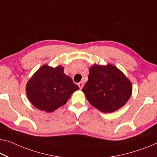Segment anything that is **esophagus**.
<instances>
[{
    "mask_svg": "<svg viewBox=\"0 0 157 157\" xmlns=\"http://www.w3.org/2000/svg\"><path fill=\"white\" fill-rule=\"evenodd\" d=\"M78 86L79 87V88L82 89V88H83V82H82V81L79 82V83H78Z\"/></svg>",
    "mask_w": 157,
    "mask_h": 157,
    "instance_id": "34e87169",
    "label": "esophagus"
}]
</instances>
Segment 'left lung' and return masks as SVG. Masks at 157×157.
<instances>
[{"label": "left lung", "instance_id": "left-lung-1", "mask_svg": "<svg viewBox=\"0 0 157 157\" xmlns=\"http://www.w3.org/2000/svg\"><path fill=\"white\" fill-rule=\"evenodd\" d=\"M93 107L104 113L119 109L131 98V81L112 64H95L89 68L88 80L82 89Z\"/></svg>", "mask_w": 157, "mask_h": 157}]
</instances>
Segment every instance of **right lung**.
Wrapping results in <instances>:
<instances>
[{
    "mask_svg": "<svg viewBox=\"0 0 157 157\" xmlns=\"http://www.w3.org/2000/svg\"><path fill=\"white\" fill-rule=\"evenodd\" d=\"M78 89L70 76L64 73L63 67H52L44 64L29 79L26 93L35 107L50 113L65 105Z\"/></svg>",
    "mask_w": 157,
    "mask_h": 157,
    "instance_id": "1",
    "label": "right lung"
}]
</instances>
